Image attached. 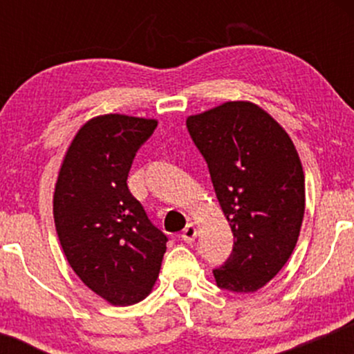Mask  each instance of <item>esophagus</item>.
Listing matches in <instances>:
<instances>
[{"mask_svg": "<svg viewBox=\"0 0 354 354\" xmlns=\"http://www.w3.org/2000/svg\"><path fill=\"white\" fill-rule=\"evenodd\" d=\"M196 236H198L196 225H194V223H189V225L185 228V231H183L181 238L185 239L186 243H191V241H194V238H196Z\"/></svg>", "mask_w": 354, "mask_h": 354, "instance_id": "obj_1", "label": "esophagus"}]
</instances>
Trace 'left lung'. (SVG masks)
Masks as SVG:
<instances>
[{
  "instance_id": "8db88e82",
  "label": "left lung",
  "mask_w": 354,
  "mask_h": 354,
  "mask_svg": "<svg viewBox=\"0 0 354 354\" xmlns=\"http://www.w3.org/2000/svg\"><path fill=\"white\" fill-rule=\"evenodd\" d=\"M208 163L214 193L234 236L216 284L254 293L286 265L304 216V173L293 140L251 101H226L186 118Z\"/></svg>"
}]
</instances>
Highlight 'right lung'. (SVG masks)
I'll use <instances>...</instances> for the list:
<instances>
[{
	"label": "right lung",
	"instance_id": "add662e5",
	"mask_svg": "<svg viewBox=\"0 0 354 354\" xmlns=\"http://www.w3.org/2000/svg\"><path fill=\"white\" fill-rule=\"evenodd\" d=\"M156 126L153 118L120 113L91 118L68 146L55 185L63 253L81 281L113 306L151 293L166 253L168 239L126 185L138 148Z\"/></svg>",
	"mask_w": 354,
	"mask_h": 354
}]
</instances>
